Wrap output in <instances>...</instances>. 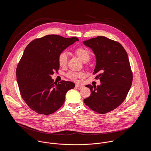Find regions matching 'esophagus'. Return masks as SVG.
<instances>
[{
    "label": "esophagus",
    "mask_w": 151,
    "mask_h": 151,
    "mask_svg": "<svg viewBox=\"0 0 151 151\" xmlns=\"http://www.w3.org/2000/svg\"><path fill=\"white\" fill-rule=\"evenodd\" d=\"M76 87H78V88H83L84 86L83 85H80V84H76Z\"/></svg>",
    "instance_id": "esophagus-1"
}]
</instances>
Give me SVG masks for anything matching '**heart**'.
Segmentation results:
<instances>
[{"label": "heart", "instance_id": "obj_1", "mask_svg": "<svg viewBox=\"0 0 151 151\" xmlns=\"http://www.w3.org/2000/svg\"><path fill=\"white\" fill-rule=\"evenodd\" d=\"M75 53L79 58L83 62L88 61L90 58V52L88 50L83 48H79L75 50ZM68 54L66 52H61L58 57V61L59 66L61 67L65 66L68 63ZM84 76V73L82 72H76L70 71L66 74V76L72 80H76L79 78Z\"/></svg>", "mask_w": 151, "mask_h": 151}]
</instances>
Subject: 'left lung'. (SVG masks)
<instances>
[{
  "instance_id": "left-lung-1",
  "label": "left lung",
  "mask_w": 151,
  "mask_h": 151,
  "mask_svg": "<svg viewBox=\"0 0 151 151\" xmlns=\"http://www.w3.org/2000/svg\"><path fill=\"white\" fill-rule=\"evenodd\" d=\"M90 48L96 58L94 74L100 81L97 87L87 85L91 95L83 100L93 111L101 114L109 112L125 100L133 81L127 52L119 42L104 36H97L83 42Z\"/></svg>"
}]
</instances>
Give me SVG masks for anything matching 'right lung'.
Masks as SVG:
<instances>
[{"label": "right lung", "instance_id": "right-lung-1", "mask_svg": "<svg viewBox=\"0 0 151 151\" xmlns=\"http://www.w3.org/2000/svg\"><path fill=\"white\" fill-rule=\"evenodd\" d=\"M79 39L49 35L32 40L24 50L16 70L19 90L23 100L37 114L50 115L63 104L68 91L75 84L54 82L51 75L60 66L59 54Z\"/></svg>", "mask_w": 151, "mask_h": 151}]
</instances>
